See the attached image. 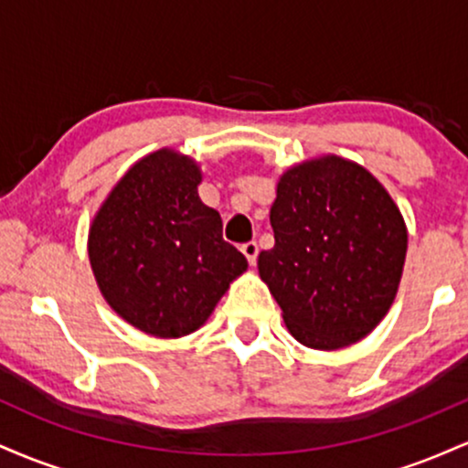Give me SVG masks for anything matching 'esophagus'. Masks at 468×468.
Segmentation results:
<instances>
[{"instance_id":"obj_1","label":"esophagus","mask_w":468,"mask_h":468,"mask_svg":"<svg viewBox=\"0 0 468 468\" xmlns=\"http://www.w3.org/2000/svg\"><path fill=\"white\" fill-rule=\"evenodd\" d=\"M241 252H244V257L249 260V264L255 266L257 252H260V246H257V241H246V244H241Z\"/></svg>"}]
</instances>
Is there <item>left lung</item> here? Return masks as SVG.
<instances>
[{
  "mask_svg": "<svg viewBox=\"0 0 468 468\" xmlns=\"http://www.w3.org/2000/svg\"><path fill=\"white\" fill-rule=\"evenodd\" d=\"M271 227L275 246L257 268L299 343L338 350L380 324L400 283L407 229L367 169L336 155L292 166Z\"/></svg>",
  "mask_w": 468,
  "mask_h": 468,
  "instance_id": "8db88e82",
  "label": "left lung"
}]
</instances>
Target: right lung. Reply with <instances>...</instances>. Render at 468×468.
Wrapping results in <instances>:
<instances>
[{
  "instance_id": "add662e5",
  "label": "right lung",
  "mask_w": 468,
  "mask_h": 468,
  "mask_svg": "<svg viewBox=\"0 0 468 468\" xmlns=\"http://www.w3.org/2000/svg\"><path fill=\"white\" fill-rule=\"evenodd\" d=\"M200 180L191 158L160 149L122 176L90 229L101 292L147 335H191L249 266L197 196Z\"/></svg>"
}]
</instances>
